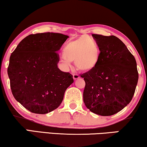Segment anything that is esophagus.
Listing matches in <instances>:
<instances>
[{"label": "esophagus", "mask_w": 147, "mask_h": 147, "mask_svg": "<svg viewBox=\"0 0 147 147\" xmlns=\"http://www.w3.org/2000/svg\"><path fill=\"white\" fill-rule=\"evenodd\" d=\"M72 77H73V79L75 80L79 79V78L80 77L79 75H77V74H73V75H72Z\"/></svg>", "instance_id": "1"}]
</instances>
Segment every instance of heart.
<instances>
[{
    "mask_svg": "<svg viewBox=\"0 0 147 147\" xmlns=\"http://www.w3.org/2000/svg\"><path fill=\"white\" fill-rule=\"evenodd\" d=\"M101 51L97 42L87 36L70 40L63 50L62 62L69 66L70 62H75L76 68L80 71L89 72L98 64Z\"/></svg>",
    "mask_w": 147,
    "mask_h": 147,
    "instance_id": "obj_1",
    "label": "heart"
}]
</instances>
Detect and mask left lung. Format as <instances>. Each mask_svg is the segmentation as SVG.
<instances>
[{"instance_id": "obj_1", "label": "left lung", "mask_w": 147, "mask_h": 147, "mask_svg": "<svg viewBox=\"0 0 147 147\" xmlns=\"http://www.w3.org/2000/svg\"><path fill=\"white\" fill-rule=\"evenodd\" d=\"M101 54L97 66L81 75L85 86L83 102L90 111L110 116L131 102L138 80L135 57L115 36L93 34Z\"/></svg>"}]
</instances>
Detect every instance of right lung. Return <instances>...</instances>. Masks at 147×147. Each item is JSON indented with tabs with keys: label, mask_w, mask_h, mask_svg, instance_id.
<instances>
[{
	"label": "right lung",
	"mask_w": 147,
	"mask_h": 147,
	"mask_svg": "<svg viewBox=\"0 0 147 147\" xmlns=\"http://www.w3.org/2000/svg\"><path fill=\"white\" fill-rule=\"evenodd\" d=\"M53 32L30 34L17 46L7 72L15 99L30 112L46 114L62 103L72 75L57 68V51L68 38Z\"/></svg>",
	"instance_id": "1"
}]
</instances>
